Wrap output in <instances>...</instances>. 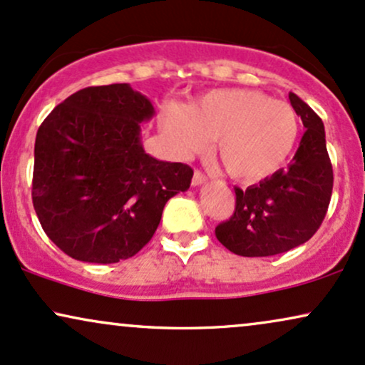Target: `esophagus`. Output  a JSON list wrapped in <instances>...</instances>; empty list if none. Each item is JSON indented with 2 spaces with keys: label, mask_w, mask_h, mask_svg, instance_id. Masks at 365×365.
<instances>
[{
  "label": "esophagus",
  "mask_w": 365,
  "mask_h": 365,
  "mask_svg": "<svg viewBox=\"0 0 365 365\" xmlns=\"http://www.w3.org/2000/svg\"><path fill=\"white\" fill-rule=\"evenodd\" d=\"M208 181V178L201 173V170H195V175H192V186H200V184H203Z\"/></svg>",
  "instance_id": "1"
}]
</instances>
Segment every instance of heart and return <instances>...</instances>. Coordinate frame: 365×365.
Returning a JSON list of instances; mask_svg holds the SVG:
<instances>
[{"label": "heart", "instance_id": "b5f03b06", "mask_svg": "<svg viewBox=\"0 0 365 365\" xmlns=\"http://www.w3.org/2000/svg\"><path fill=\"white\" fill-rule=\"evenodd\" d=\"M164 130L181 154L203 152L210 140L237 181L259 182L289 160L299 135L296 111L254 89H213L191 106L169 105Z\"/></svg>", "mask_w": 365, "mask_h": 365}]
</instances>
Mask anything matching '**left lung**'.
Returning <instances> with one entry per match:
<instances>
[{
    "mask_svg": "<svg viewBox=\"0 0 365 365\" xmlns=\"http://www.w3.org/2000/svg\"><path fill=\"white\" fill-rule=\"evenodd\" d=\"M291 106L307 132L287 169L247 190L235 187V211L215 228L228 250L244 257H269L308 242L325 218L334 190L325 127L294 93Z\"/></svg>",
    "mask_w": 365,
    "mask_h": 365,
    "instance_id": "8db88e82",
    "label": "left lung"
}]
</instances>
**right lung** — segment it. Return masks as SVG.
<instances>
[{
    "mask_svg": "<svg viewBox=\"0 0 365 365\" xmlns=\"http://www.w3.org/2000/svg\"><path fill=\"white\" fill-rule=\"evenodd\" d=\"M154 106L130 84L71 94L40 125L31 200L47 237L93 264L130 259L148 244L192 169L145 154L140 123Z\"/></svg>",
    "mask_w": 365,
    "mask_h": 365,
    "instance_id": "right-lung-1",
    "label": "right lung"
}]
</instances>
